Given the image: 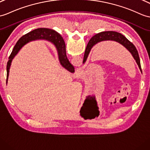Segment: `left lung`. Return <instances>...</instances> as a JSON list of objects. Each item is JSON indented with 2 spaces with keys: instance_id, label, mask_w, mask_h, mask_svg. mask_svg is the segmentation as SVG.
<instances>
[{
  "instance_id": "left-lung-1",
  "label": "left lung",
  "mask_w": 150,
  "mask_h": 150,
  "mask_svg": "<svg viewBox=\"0 0 150 150\" xmlns=\"http://www.w3.org/2000/svg\"><path fill=\"white\" fill-rule=\"evenodd\" d=\"M116 41L117 43H119L121 45H122L123 47H125L130 52L132 56H133L135 61H136L138 67L139 69H140V71L142 72L140 58H139V54L136 48H135L133 43H131L128 40H127L123 35H122V34L119 33L114 32V31H105V32H102L100 33L95 34V36H93L91 39H90L86 48L84 56H83V63H85L86 62L87 59H88L89 52L91 51V48H93L94 45H95L98 43H100L101 41Z\"/></svg>"
}]
</instances>
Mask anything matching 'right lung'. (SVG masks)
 <instances>
[{
  "instance_id": "add662e5",
  "label": "right lung",
  "mask_w": 150,
  "mask_h": 150,
  "mask_svg": "<svg viewBox=\"0 0 150 150\" xmlns=\"http://www.w3.org/2000/svg\"><path fill=\"white\" fill-rule=\"evenodd\" d=\"M36 40H48L53 43L57 50L59 59L61 64L69 71L71 73L75 71L74 67L69 62L67 58V54H66V45L63 38L54 30L46 29V28H39V29H34L30 31V33L25 34L17 41L15 46L14 47L11 54L9 57V61L7 63L6 83L8 82L10 66H11L13 59L15 57L24 45L29 41Z\"/></svg>"
}]
</instances>
